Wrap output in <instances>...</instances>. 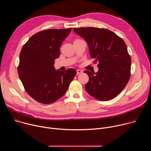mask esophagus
Wrapping results in <instances>:
<instances>
[{
	"label": "esophagus",
	"instance_id": "34e87169",
	"mask_svg": "<svg viewBox=\"0 0 151 151\" xmlns=\"http://www.w3.org/2000/svg\"><path fill=\"white\" fill-rule=\"evenodd\" d=\"M76 72H77V74L78 75H79V74H81V73H82V70H80V69H78L77 70H76Z\"/></svg>",
	"mask_w": 151,
	"mask_h": 151
}]
</instances>
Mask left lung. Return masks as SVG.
I'll use <instances>...</instances> for the list:
<instances>
[{
  "label": "left lung",
  "mask_w": 151,
  "mask_h": 151,
  "mask_svg": "<svg viewBox=\"0 0 151 151\" xmlns=\"http://www.w3.org/2000/svg\"><path fill=\"white\" fill-rule=\"evenodd\" d=\"M89 47L91 57L97 64V73L85 70L89 81L85 88L90 96L107 101L116 97L125 88L131 75V57L123 39L113 32L97 27L73 28Z\"/></svg>",
  "instance_id": "1"
}]
</instances>
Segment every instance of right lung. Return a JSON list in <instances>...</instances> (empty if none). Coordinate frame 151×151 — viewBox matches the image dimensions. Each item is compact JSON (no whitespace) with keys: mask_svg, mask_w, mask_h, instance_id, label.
Instances as JSON below:
<instances>
[{"mask_svg":"<svg viewBox=\"0 0 151 151\" xmlns=\"http://www.w3.org/2000/svg\"><path fill=\"white\" fill-rule=\"evenodd\" d=\"M71 30H42L31 36L21 50L19 78L27 94L40 103L51 104L61 98L76 74L74 69L61 72L54 67L62 42Z\"/></svg>","mask_w":151,"mask_h":151,"instance_id":"add662e5","label":"right lung"}]
</instances>
